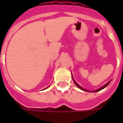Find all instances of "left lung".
<instances>
[{
  "instance_id": "1",
  "label": "left lung",
  "mask_w": 123,
  "mask_h": 123,
  "mask_svg": "<svg viewBox=\"0 0 123 123\" xmlns=\"http://www.w3.org/2000/svg\"><path fill=\"white\" fill-rule=\"evenodd\" d=\"M72 77H73V79L74 83H75V85H76V86H77V87H78L79 88H80L81 90H83V91H86V92H98V91H100V90H103V89H104L105 87H106L107 86L109 85V83H110V81H110L109 82L107 83L106 84H105V85H104L103 86H102L101 87H100V88H98V89H97V90H94V91H89V90H86V89H84V88H83V87H81V86H80L79 85L78 83H77V82H76V81H74V79L73 77V74H72Z\"/></svg>"
}]
</instances>
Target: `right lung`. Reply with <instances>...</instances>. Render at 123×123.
<instances>
[{"label":"right lung","mask_w":123,"mask_h":123,"mask_svg":"<svg viewBox=\"0 0 123 123\" xmlns=\"http://www.w3.org/2000/svg\"><path fill=\"white\" fill-rule=\"evenodd\" d=\"M48 87H46V88H45V89H46V88H48ZM45 89H44V90H45Z\"/></svg>","instance_id":"1"}]
</instances>
